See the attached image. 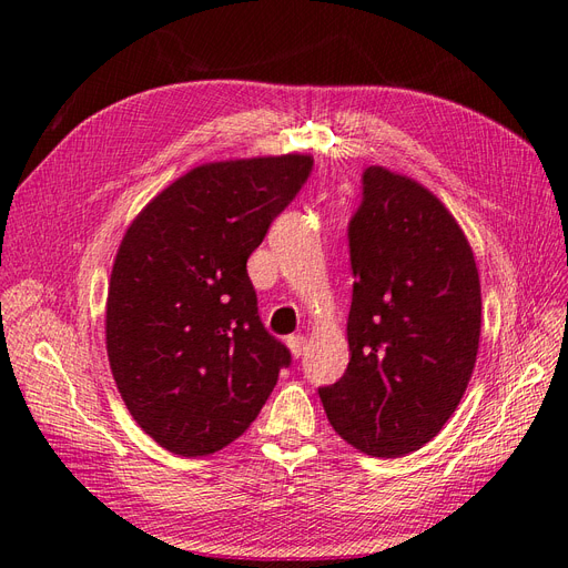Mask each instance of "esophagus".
<instances>
[{
  "label": "esophagus",
  "mask_w": 568,
  "mask_h": 568,
  "mask_svg": "<svg viewBox=\"0 0 568 568\" xmlns=\"http://www.w3.org/2000/svg\"><path fill=\"white\" fill-rule=\"evenodd\" d=\"M286 346H288L291 355H294V357H301V355L305 353V346H307V341H305V336L296 334V336H288V338H286Z\"/></svg>",
  "instance_id": "esophagus-1"
}]
</instances>
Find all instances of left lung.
<instances>
[{
	"label": "left lung",
	"mask_w": 568,
	"mask_h": 568,
	"mask_svg": "<svg viewBox=\"0 0 568 568\" xmlns=\"http://www.w3.org/2000/svg\"><path fill=\"white\" fill-rule=\"evenodd\" d=\"M348 248L351 363L317 390L343 440L403 457L440 432L467 390L480 336L478 270L448 209L379 165L363 173Z\"/></svg>",
	"instance_id": "left-lung-1"
}]
</instances>
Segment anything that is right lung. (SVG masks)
<instances>
[{
	"label": "right lung",
	"mask_w": 568,
	"mask_h": 568,
	"mask_svg": "<svg viewBox=\"0 0 568 568\" xmlns=\"http://www.w3.org/2000/svg\"><path fill=\"white\" fill-rule=\"evenodd\" d=\"M311 173L301 153L205 163L128 227L109 284L106 351L130 415L161 448L222 450L291 365L257 315L246 261Z\"/></svg>",
	"instance_id": "obj_1"
}]
</instances>
